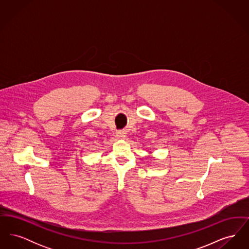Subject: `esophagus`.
<instances>
[{
  "instance_id": "1",
  "label": "esophagus",
  "mask_w": 249,
  "mask_h": 249,
  "mask_svg": "<svg viewBox=\"0 0 249 249\" xmlns=\"http://www.w3.org/2000/svg\"><path fill=\"white\" fill-rule=\"evenodd\" d=\"M116 135H117V137H118V138H121V139H123V138H125V137H126L127 132H126V130H118V131H117V133H116Z\"/></svg>"
}]
</instances>
